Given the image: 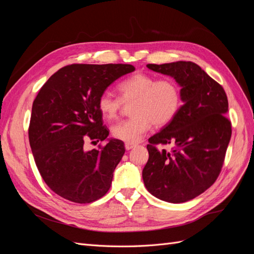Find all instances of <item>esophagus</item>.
Masks as SVG:
<instances>
[{"instance_id": "1", "label": "esophagus", "mask_w": 254, "mask_h": 254, "mask_svg": "<svg viewBox=\"0 0 254 254\" xmlns=\"http://www.w3.org/2000/svg\"><path fill=\"white\" fill-rule=\"evenodd\" d=\"M135 146V144H132V143H125V148H126V150H130V149H132L133 147Z\"/></svg>"}]
</instances>
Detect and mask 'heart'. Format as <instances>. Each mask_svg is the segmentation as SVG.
<instances>
[{"mask_svg": "<svg viewBox=\"0 0 254 254\" xmlns=\"http://www.w3.org/2000/svg\"><path fill=\"white\" fill-rule=\"evenodd\" d=\"M120 97L104 92L98 98V110L107 121L118 117L123 104H131V119L120 122L111 128L115 139L126 143L139 142L150 125L162 127L178 114L182 104L179 83L172 78L137 73L122 80L118 86Z\"/></svg>", "mask_w": 254, "mask_h": 254, "instance_id": "heart-1", "label": "heart"}]
</instances>
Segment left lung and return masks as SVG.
Masks as SVG:
<instances>
[{
  "label": "left lung",
  "instance_id": "obj_1",
  "mask_svg": "<svg viewBox=\"0 0 254 254\" xmlns=\"http://www.w3.org/2000/svg\"><path fill=\"white\" fill-rule=\"evenodd\" d=\"M147 67L179 83L183 105L176 118L148 140L143 181L161 200L186 202L202 194L219 176L232 133L226 117L228 98L224 88L190 61ZM158 143L175 147L159 151Z\"/></svg>",
  "mask_w": 254,
  "mask_h": 254
}]
</instances>
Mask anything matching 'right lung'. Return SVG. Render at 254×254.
I'll list each match as a JSON object with an SVG mask.
<instances>
[{
    "label": "right lung",
    "mask_w": 254,
    "mask_h": 254,
    "mask_svg": "<svg viewBox=\"0 0 254 254\" xmlns=\"http://www.w3.org/2000/svg\"><path fill=\"white\" fill-rule=\"evenodd\" d=\"M131 64H71L53 74L33 103L28 137L36 165L48 187L67 200L90 203L111 187L124 143L107 139L98 98ZM107 140L86 151V139Z\"/></svg>",
    "instance_id": "1"
}]
</instances>
